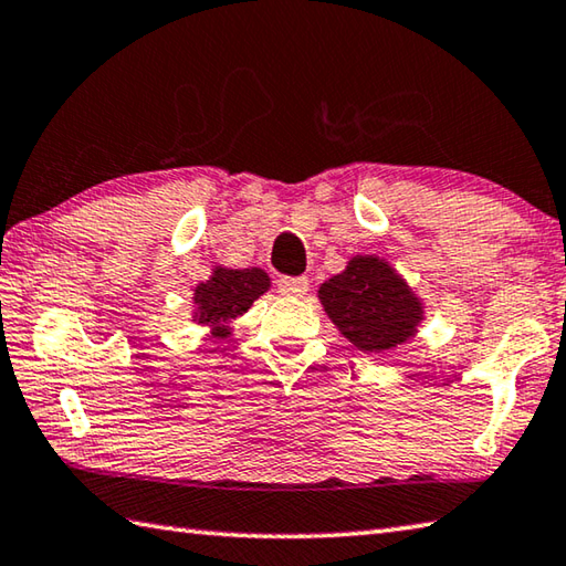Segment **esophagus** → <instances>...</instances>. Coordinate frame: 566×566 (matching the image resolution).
Masks as SVG:
<instances>
[{
  "label": "esophagus",
  "instance_id": "34e87169",
  "mask_svg": "<svg viewBox=\"0 0 566 566\" xmlns=\"http://www.w3.org/2000/svg\"><path fill=\"white\" fill-rule=\"evenodd\" d=\"M276 290L286 296H304L310 292V280H306V276H282V280L276 282Z\"/></svg>",
  "mask_w": 566,
  "mask_h": 566
}]
</instances>
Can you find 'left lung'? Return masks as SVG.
<instances>
[{
    "instance_id": "obj_1",
    "label": "left lung",
    "mask_w": 566,
    "mask_h": 566,
    "mask_svg": "<svg viewBox=\"0 0 566 566\" xmlns=\"http://www.w3.org/2000/svg\"><path fill=\"white\" fill-rule=\"evenodd\" d=\"M318 300L338 332L366 354L406 342L420 322L416 296L376 256L348 262L346 272L322 284Z\"/></svg>"
}]
</instances>
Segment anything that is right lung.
Instances as JSON below:
<instances>
[{
  "mask_svg": "<svg viewBox=\"0 0 566 566\" xmlns=\"http://www.w3.org/2000/svg\"><path fill=\"white\" fill-rule=\"evenodd\" d=\"M270 286V276L262 270H214V276L195 290L198 318L202 324L228 322L244 314L256 296H262ZM228 332L218 328V336Z\"/></svg>",
  "mask_w": 566,
  "mask_h": 566,
  "instance_id": "obj_1",
  "label": "right lung"
}]
</instances>
